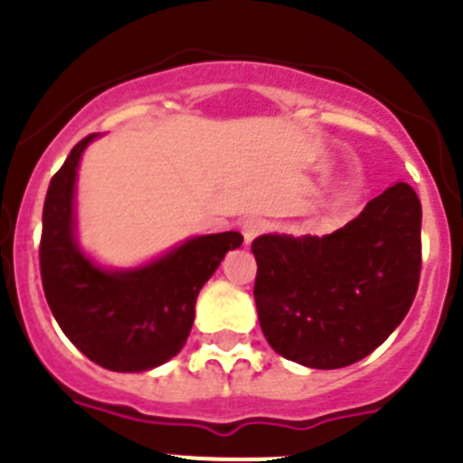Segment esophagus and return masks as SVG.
I'll return each instance as SVG.
<instances>
[{
    "label": "esophagus",
    "mask_w": 463,
    "mask_h": 463,
    "mask_svg": "<svg viewBox=\"0 0 463 463\" xmlns=\"http://www.w3.org/2000/svg\"><path fill=\"white\" fill-rule=\"evenodd\" d=\"M241 232H243L245 243H252L257 236H261L264 232H267V222H264L261 218H248L243 220V224H241Z\"/></svg>",
    "instance_id": "34e87169"
}]
</instances>
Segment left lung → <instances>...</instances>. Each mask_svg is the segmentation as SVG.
Here are the masks:
<instances>
[{"instance_id":"obj_1","label":"left lung","mask_w":463,"mask_h":463,"mask_svg":"<svg viewBox=\"0 0 463 463\" xmlns=\"http://www.w3.org/2000/svg\"><path fill=\"white\" fill-rule=\"evenodd\" d=\"M422 203L396 183L326 236L252 241L255 304L269 345L310 369H343L387 341L422 271Z\"/></svg>"}]
</instances>
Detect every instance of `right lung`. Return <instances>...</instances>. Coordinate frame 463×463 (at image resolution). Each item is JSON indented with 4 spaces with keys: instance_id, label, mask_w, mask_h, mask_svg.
I'll return each mask as SVG.
<instances>
[{
    "instance_id": "1",
    "label": "right lung",
    "mask_w": 463,
    "mask_h": 463,
    "mask_svg": "<svg viewBox=\"0 0 463 463\" xmlns=\"http://www.w3.org/2000/svg\"><path fill=\"white\" fill-rule=\"evenodd\" d=\"M94 137L73 146L48 185L39 245L41 282L57 325L85 357L118 373H141L181 353L194 322L199 289L227 250L243 243V236L222 232L190 239L132 271L94 267L73 241L76 169Z\"/></svg>"
}]
</instances>
